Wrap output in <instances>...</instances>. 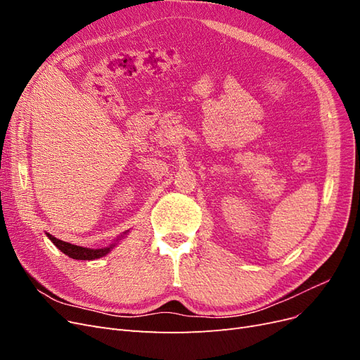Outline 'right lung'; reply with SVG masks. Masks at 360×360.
Masks as SVG:
<instances>
[{"mask_svg": "<svg viewBox=\"0 0 360 360\" xmlns=\"http://www.w3.org/2000/svg\"><path fill=\"white\" fill-rule=\"evenodd\" d=\"M48 237H49V240L61 250V252L69 255L73 259H96V258H101V257H103V255L110 252L111 248L114 246L112 245L110 248H103V249H89V248H82V246H76V245H72V243H68V242H63V240H60V238H56L51 234H48Z\"/></svg>", "mask_w": 360, "mask_h": 360, "instance_id": "add662e5", "label": "right lung"}]
</instances>
